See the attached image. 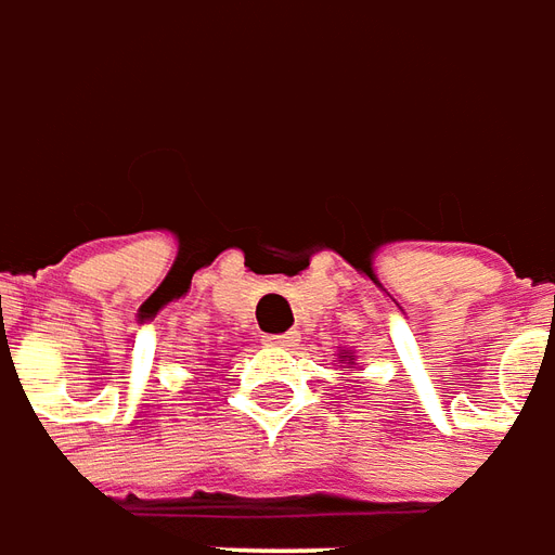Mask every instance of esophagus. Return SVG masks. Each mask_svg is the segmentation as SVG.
Instances as JSON below:
<instances>
[{
    "instance_id": "obj_1",
    "label": "esophagus",
    "mask_w": 555,
    "mask_h": 555,
    "mask_svg": "<svg viewBox=\"0 0 555 555\" xmlns=\"http://www.w3.org/2000/svg\"><path fill=\"white\" fill-rule=\"evenodd\" d=\"M296 340H298V334H296V332H286V334H266V337H262V344H266V347H278V349H289V347H296Z\"/></svg>"
}]
</instances>
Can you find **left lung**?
Returning <instances> with one entry per match:
<instances>
[{"label": "left lung", "instance_id": "1", "mask_svg": "<svg viewBox=\"0 0 555 555\" xmlns=\"http://www.w3.org/2000/svg\"><path fill=\"white\" fill-rule=\"evenodd\" d=\"M340 364H352V352H347V349H344V352H340Z\"/></svg>", "mask_w": 555, "mask_h": 555}]
</instances>
